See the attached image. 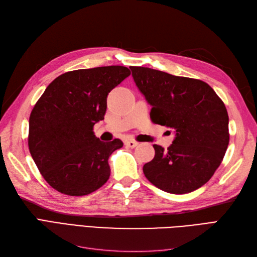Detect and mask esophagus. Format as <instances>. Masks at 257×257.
<instances>
[{"mask_svg":"<svg viewBox=\"0 0 257 257\" xmlns=\"http://www.w3.org/2000/svg\"><path fill=\"white\" fill-rule=\"evenodd\" d=\"M125 145L130 148H135V147L138 146V143L135 142V141H132V139H128V141L125 142Z\"/></svg>","mask_w":257,"mask_h":257,"instance_id":"1","label":"esophagus"}]
</instances>
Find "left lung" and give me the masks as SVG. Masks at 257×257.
I'll return each mask as SVG.
<instances>
[{"label": "left lung", "mask_w": 257, "mask_h": 257, "mask_svg": "<svg viewBox=\"0 0 257 257\" xmlns=\"http://www.w3.org/2000/svg\"><path fill=\"white\" fill-rule=\"evenodd\" d=\"M130 68L152 106V122L176 131L167 150L153 146L154 158L143 168L146 178L172 194L199 189L211 179L228 147V113L223 100L199 79L149 67Z\"/></svg>", "instance_id": "8db88e82"}]
</instances>
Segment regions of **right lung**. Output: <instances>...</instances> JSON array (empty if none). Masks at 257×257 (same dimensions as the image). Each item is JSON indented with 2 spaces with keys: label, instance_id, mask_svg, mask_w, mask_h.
Returning <instances> with one entry per match:
<instances>
[{
  "label": "right lung",
  "instance_id": "obj_1",
  "mask_svg": "<svg viewBox=\"0 0 257 257\" xmlns=\"http://www.w3.org/2000/svg\"><path fill=\"white\" fill-rule=\"evenodd\" d=\"M130 75L120 65L76 69L57 77L37 100L30 114L28 145L51 188L83 196L109 179L108 159L123 143L100 142L93 127L104 119L108 93Z\"/></svg>",
  "mask_w": 257,
  "mask_h": 257
}]
</instances>
